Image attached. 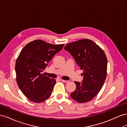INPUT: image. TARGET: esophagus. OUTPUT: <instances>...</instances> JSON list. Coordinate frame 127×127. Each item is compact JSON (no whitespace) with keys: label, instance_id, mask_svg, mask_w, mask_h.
I'll list each match as a JSON object with an SVG mask.
<instances>
[{"label":"esophagus","instance_id":"obj_1","mask_svg":"<svg viewBox=\"0 0 127 127\" xmlns=\"http://www.w3.org/2000/svg\"><path fill=\"white\" fill-rule=\"evenodd\" d=\"M61 82H68V80H64V79H60Z\"/></svg>","mask_w":127,"mask_h":127}]
</instances>
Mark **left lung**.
Instances as JSON below:
<instances>
[{
    "instance_id": "obj_1",
    "label": "left lung",
    "mask_w": 127,
    "mask_h": 127,
    "mask_svg": "<svg viewBox=\"0 0 127 127\" xmlns=\"http://www.w3.org/2000/svg\"><path fill=\"white\" fill-rule=\"evenodd\" d=\"M76 63L83 70L82 83L75 82L76 90L71 97L79 103L92 100L100 91L106 79L107 61L103 50L88 39L73 42L65 46Z\"/></svg>"
}]
</instances>
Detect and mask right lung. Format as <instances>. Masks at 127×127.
<instances>
[{"instance_id": "obj_1", "label": "right lung", "mask_w": 127, "mask_h": 127, "mask_svg": "<svg viewBox=\"0 0 127 127\" xmlns=\"http://www.w3.org/2000/svg\"><path fill=\"white\" fill-rule=\"evenodd\" d=\"M64 44L53 45L41 40H34L23 48L15 64L16 82L30 101L41 103L51 95L56 83L42 73Z\"/></svg>"}]
</instances>
